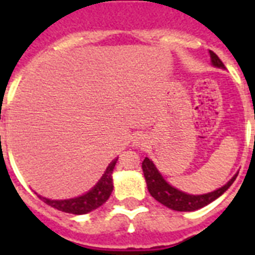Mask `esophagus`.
Returning <instances> with one entry per match:
<instances>
[{
  "mask_svg": "<svg viewBox=\"0 0 255 255\" xmlns=\"http://www.w3.org/2000/svg\"><path fill=\"white\" fill-rule=\"evenodd\" d=\"M133 144H135L136 147H140V145H144V137H137L135 136V140H133Z\"/></svg>",
  "mask_w": 255,
  "mask_h": 255,
  "instance_id": "esophagus-1",
  "label": "esophagus"
}]
</instances>
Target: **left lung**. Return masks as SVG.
Here are the masks:
<instances>
[{"mask_svg": "<svg viewBox=\"0 0 255 255\" xmlns=\"http://www.w3.org/2000/svg\"><path fill=\"white\" fill-rule=\"evenodd\" d=\"M209 54L210 61H212V65L214 67L225 69V66H224L221 59L212 50H209ZM141 168H143L144 177H145V181H147L148 192L151 193L152 197L157 200L160 204H163L167 208H169V209L177 210V212H193V210L201 209V208L206 206L210 202H213L214 200H217L221 194H224L226 190L229 189L230 185L233 184L238 174H234L233 177L230 178L225 185L213 190V192H210V193L188 194L185 192L176 189L170 184H168L164 180L163 176H161V173L157 170L155 164L152 163V160H149L148 157L144 159L143 164H141Z\"/></svg>", "mask_w": 255, "mask_h": 255, "instance_id": "obj_1", "label": "left lung"}]
</instances>
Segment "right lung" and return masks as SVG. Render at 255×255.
<instances>
[{"instance_id": "1", "label": "right lung", "mask_w": 255, "mask_h": 255, "mask_svg": "<svg viewBox=\"0 0 255 255\" xmlns=\"http://www.w3.org/2000/svg\"><path fill=\"white\" fill-rule=\"evenodd\" d=\"M118 159H114L108 164L107 169L104 170L103 176L96 182V185L91 190H88L86 194H82L79 197L69 198V200H50V198L42 197V201L47 205L53 206L54 209L61 210L65 213L71 214H86L90 213L96 208H99L107 201L108 197L111 196L114 189V182H112V172L116 165Z\"/></svg>"}]
</instances>
